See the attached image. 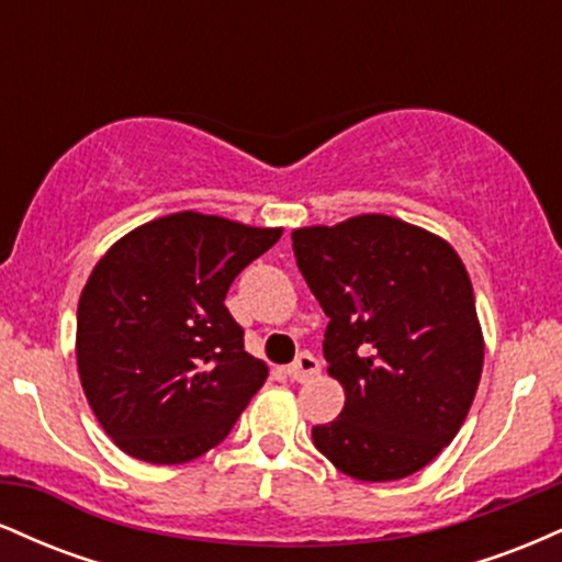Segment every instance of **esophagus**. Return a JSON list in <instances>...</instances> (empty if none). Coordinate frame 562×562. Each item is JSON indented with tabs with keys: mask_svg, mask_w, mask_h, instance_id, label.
Instances as JSON below:
<instances>
[{
	"mask_svg": "<svg viewBox=\"0 0 562 562\" xmlns=\"http://www.w3.org/2000/svg\"><path fill=\"white\" fill-rule=\"evenodd\" d=\"M285 372H288L290 380H295V383H303V380L319 375V359H314L312 353L303 351V353H299V357H295L293 364H288Z\"/></svg>",
	"mask_w": 562,
	"mask_h": 562,
	"instance_id": "1",
	"label": "esophagus"
}]
</instances>
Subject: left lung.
<instances>
[{
  "label": "left lung",
  "mask_w": 562,
  "mask_h": 562,
  "mask_svg": "<svg viewBox=\"0 0 562 562\" xmlns=\"http://www.w3.org/2000/svg\"><path fill=\"white\" fill-rule=\"evenodd\" d=\"M303 280L330 317L327 372L344 412L312 428L314 447L359 481H398L428 465L465 423L483 335L465 263L402 218L367 214L293 232Z\"/></svg>",
  "instance_id": "left-lung-1"
}]
</instances>
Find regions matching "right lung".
Segmentation results:
<instances>
[{
	"label": "right lung",
	"mask_w": 562,
	"mask_h": 562,
	"mask_svg": "<svg viewBox=\"0 0 562 562\" xmlns=\"http://www.w3.org/2000/svg\"><path fill=\"white\" fill-rule=\"evenodd\" d=\"M280 235L184 211L142 224L102 256L79 301L76 359L119 449L179 465L229 436L269 370L245 351L224 299Z\"/></svg>",
	"instance_id": "add662e5"
}]
</instances>
